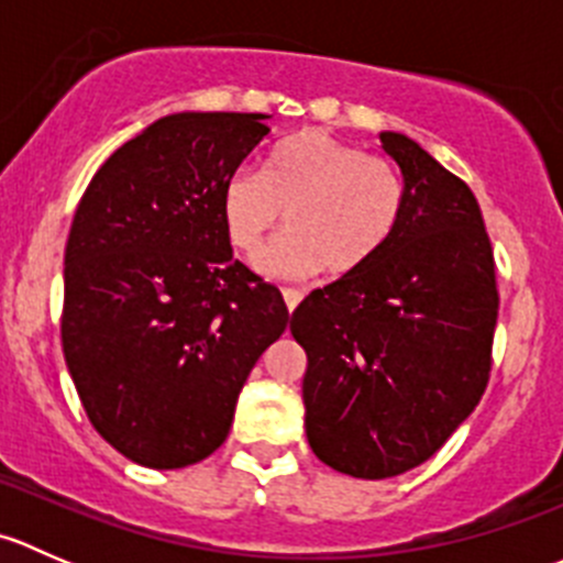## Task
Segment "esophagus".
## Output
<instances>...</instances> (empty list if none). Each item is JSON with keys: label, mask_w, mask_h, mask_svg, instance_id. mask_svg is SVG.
I'll list each match as a JSON object with an SVG mask.
<instances>
[{"label": "esophagus", "mask_w": 563, "mask_h": 563, "mask_svg": "<svg viewBox=\"0 0 563 563\" xmlns=\"http://www.w3.org/2000/svg\"><path fill=\"white\" fill-rule=\"evenodd\" d=\"M283 299H286L288 313H294L299 308V302H302V291H297V288H283Z\"/></svg>", "instance_id": "esophagus-1"}]
</instances>
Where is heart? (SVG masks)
<instances>
[{"label":"heart","mask_w":563,"mask_h":563,"mask_svg":"<svg viewBox=\"0 0 563 563\" xmlns=\"http://www.w3.org/2000/svg\"><path fill=\"white\" fill-rule=\"evenodd\" d=\"M406 198V179L391 163L321 130H302L269 152L261 174L231 176L220 212L240 253H253L286 214V234L255 255L266 277L305 280L321 269L351 277L395 242Z\"/></svg>","instance_id":"obj_1"}]
</instances>
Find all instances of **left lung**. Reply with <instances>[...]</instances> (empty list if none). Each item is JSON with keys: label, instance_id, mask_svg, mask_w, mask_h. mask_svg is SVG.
I'll return each instance as SVG.
<instances>
[{"label": "left lung", "instance_id": "8db88e82", "mask_svg": "<svg viewBox=\"0 0 563 563\" xmlns=\"http://www.w3.org/2000/svg\"><path fill=\"white\" fill-rule=\"evenodd\" d=\"M406 218L382 258L291 316L308 354L310 450L340 474L387 479L433 457L490 382L496 261L479 203L417 141L382 133Z\"/></svg>", "mask_w": 563, "mask_h": 563}]
</instances>
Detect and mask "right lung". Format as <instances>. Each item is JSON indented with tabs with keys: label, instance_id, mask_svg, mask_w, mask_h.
<instances>
[{
	"label": "right lung",
	"instance_id": "right-lung-1",
	"mask_svg": "<svg viewBox=\"0 0 563 563\" xmlns=\"http://www.w3.org/2000/svg\"><path fill=\"white\" fill-rule=\"evenodd\" d=\"M266 113H172L119 146L65 247L62 349L89 422L133 463L185 468L229 435L236 397L288 323L231 255L220 198Z\"/></svg>",
	"mask_w": 563,
	"mask_h": 563
}]
</instances>
